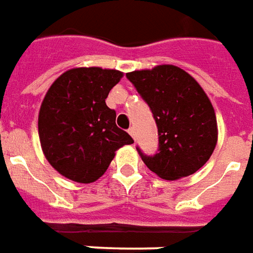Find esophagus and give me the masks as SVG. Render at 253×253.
Returning a JSON list of instances; mask_svg holds the SVG:
<instances>
[{
  "label": "esophagus",
  "instance_id": "1",
  "mask_svg": "<svg viewBox=\"0 0 253 253\" xmlns=\"http://www.w3.org/2000/svg\"><path fill=\"white\" fill-rule=\"evenodd\" d=\"M128 134L135 139V128H134V127H130V128H128Z\"/></svg>",
  "mask_w": 253,
  "mask_h": 253
}]
</instances>
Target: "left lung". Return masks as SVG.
<instances>
[{"mask_svg":"<svg viewBox=\"0 0 253 253\" xmlns=\"http://www.w3.org/2000/svg\"><path fill=\"white\" fill-rule=\"evenodd\" d=\"M150 107L158 127V151L145 165L164 179L188 177L211 158L217 143L213 106L201 85L175 65H157L126 74Z\"/></svg>","mask_w":253,"mask_h":253,"instance_id":"1","label":"left lung"}]
</instances>
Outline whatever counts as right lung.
Returning <instances> with one entry per match:
<instances>
[{"mask_svg":"<svg viewBox=\"0 0 253 253\" xmlns=\"http://www.w3.org/2000/svg\"><path fill=\"white\" fill-rule=\"evenodd\" d=\"M121 71L99 67L69 69L53 82L39 112V136L53 169L80 184L102 177L122 146L134 143L117 126L108 92Z\"/></svg>","mask_w":253,"mask_h":253,"instance_id":"obj_1","label":"right lung"}]
</instances>
